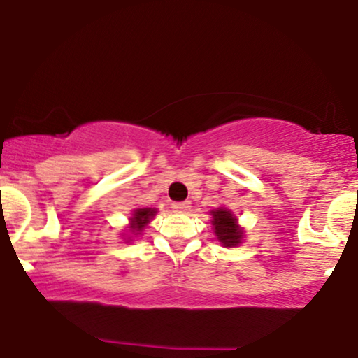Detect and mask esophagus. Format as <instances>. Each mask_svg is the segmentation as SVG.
Here are the masks:
<instances>
[{"label":"esophagus","mask_w":358,"mask_h":358,"mask_svg":"<svg viewBox=\"0 0 358 358\" xmlns=\"http://www.w3.org/2000/svg\"><path fill=\"white\" fill-rule=\"evenodd\" d=\"M171 208H173V210L178 211V213H187L189 208H192V203H189V201H176V203H173V205H171Z\"/></svg>","instance_id":"esophagus-1"}]
</instances>
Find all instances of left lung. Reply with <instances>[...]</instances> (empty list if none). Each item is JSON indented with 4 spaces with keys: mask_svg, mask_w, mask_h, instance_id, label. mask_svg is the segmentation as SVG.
<instances>
[{
    "mask_svg": "<svg viewBox=\"0 0 358 358\" xmlns=\"http://www.w3.org/2000/svg\"><path fill=\"white\" fill-rule=\"evenodd\" d=\"M213 220V229H215L216 238L223 244L224 248H234L241 244L243 239V228L238 224L236 216L233 211L226 210V208H216V210L210 211Z\"/></svg>",
    "mask_w": 358,
    "mask_h": 358,
    "instance_id": "1",
    "label": "left lung"
}]
</instances>
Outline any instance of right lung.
Instances as JSON below:
<instances>
[{
	"instance_id": "right-lung-1",
	"label": "right lung",
	"mask_w": 358,
	"mask_h": 358,
	"mask_svg": "<svg viewBox=\"0 0 358 358\" xmlns=\"http://www.w3.org/2000/svg\"><path fill=\"white\" fill-rule=\"evenodd\" d=\"M157 215V210L153 208H137L130 216V233L132 234H140L142 229L150 223V220ZM130 241V238H127V243Z\"/></svg>"
}]
</instances>
